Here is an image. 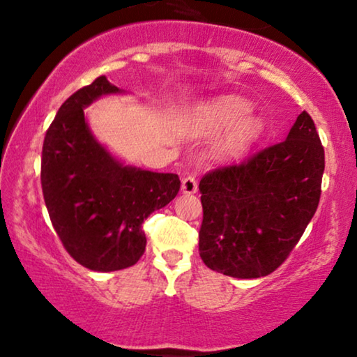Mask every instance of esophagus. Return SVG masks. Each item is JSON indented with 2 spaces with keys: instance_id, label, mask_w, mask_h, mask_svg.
Segmentation results:
<instances>
[{
  "instance_id": "34e87169",
  "label": "esophagus",
  "mask_w": 357,
  "mask_h": 357,
  "mask_svg": "<svg viewBox=\"0 0 357 357\" xmlns=\"http://www.w3.org/2000/svg\"><path fill=\"white\" fill-rule=\"evenodd\" d=\"M182 192L185 195H192V193H197L198 192L197 178H195L193 175H188V177H185L182 180Z\"/></svg>"
}]
</instances>
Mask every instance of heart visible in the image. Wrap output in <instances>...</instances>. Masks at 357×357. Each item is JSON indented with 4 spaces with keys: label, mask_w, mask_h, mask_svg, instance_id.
I'll use <instances>...</instances> for the list:
<instances>
[{
    "label": "heart",
    "mask_w": 357,
    "mask_h": 357,
    "mask_svg": "<svg viewBox=\"0 0 357 357\" xmlns=\"http://www.w3.org/2000/svg\"><path fill=\"white\" fill-rule=\"evenodd\" d=\"M252 104L237 96H222L203 102L190 114V130L198 136L216 135L225 130L218 144L222 158H237L250 149L263 133V120L248 115Z\"/></svg>",
    "instance_id": "1"
}]
</instances>
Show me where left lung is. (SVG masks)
Masks as SVG:
<instances>
[{
    "label": "left lung",
    "instance_id": "1",
    "mask_svg": "<svg viewBox=\"0 0 357 357\" xmlns=\"http://www.w3.org/2000/svg\"><path fill=\"white\" fill-rule=\"evenodd\" d=\"M325 151L307 112L282 143L199 182V257L226 276L270 275L299 242L320 202Z\"/></svg>",
    "mask_w": 357,
    "mask_h": 357
}]
</instances>
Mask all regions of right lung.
<instances>
[{"mask_svg": "<svg viewBox=\"0 0 357 357\" xmlns=\"http://www.w3.org/2000/svg\"><path fill=\"white\" fill-rule=\"evenodd\" d=\"M125 91L99 76L60 107L42 149V190L66 252L92 271L135 265L144 253V219L177 197V174L126 165L92 135L84 109Z\"/></svg>", "mask_w": 357, "mask_h": 357, "instance_id": "add662e5", "label": "right lung"}]
</instances>
